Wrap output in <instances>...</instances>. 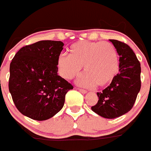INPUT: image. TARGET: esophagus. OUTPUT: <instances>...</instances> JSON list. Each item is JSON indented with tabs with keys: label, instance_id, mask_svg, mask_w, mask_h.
Returning a JSON list of instances; mask_svg holds the SVG:
<instances>
[{
	"label": "esophagus",
	"instance_id": "34e87169",
	"mask_svg": "<svg viewBox=\"0 0 151 151\" xmlns=\"http://www.w3.org/2000/svg\"><path fill=\"white\" fill-rule=\"evenodd\" d=\"M78 91H79L81 93H82V94H86V93H87V91L84 90V89H78Z\"/></svg>",
	"mask_w": 151,
	"mask_h": 151
}]
</instances>
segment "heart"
I'll return each mask as SVG.
<instances>
[{"mask_svg":"<svg viewBox=\"0 0 151 151\" xmlns=\"http://www.w3.org/2000/svg\"><path fill=\"white\" fill-rule=\"evenodd\" d=\"M118 52L111 43L102 41H78L69 48V55L62 54L57 58L61 76L72 79L85 73L79 80L85 86L102 87L110 84L119 71Z\"/></svg>","mask_w":151,"mask_h":151,"instance_id":"1","label":"heart"}]
</instances>
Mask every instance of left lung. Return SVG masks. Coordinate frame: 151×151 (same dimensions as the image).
Instances as JSON below:
<instances>
[{
	"instance_id": "obj_1",
	"label": "left lung",
	"mask_w": 151,
	"mask_h": 151,
	"mask_svg": "<svg viewBox=\"0 0 151 151\" xmlns=\"http://www.w3.org/2000/svg\"><path fill=\"white\" fill-rule=\"evenodd\" d=\"M119 56V73L107 88L97 92V104L92 111L104 118L115 119L132 108L141 89V64L132 48L126 44L110 39Z\"/></svg>"
}]
</instances>
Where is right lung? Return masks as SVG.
<instances>
[{
  "label": "right lung",
  "instance_id": "1",
  "mask_svg": "<svg viewBox=\"0 0 151 151\" xmlns=\"http://www.w3.org/2000/svg\"><path fill=\"white\" fill-rule=\"evenodd\" d=\"M64 44L40 41L20 49L10 66L9 91L18 110L35 120H47L63 108L73 85L58 76L57 58Z\"/></svg>",
  "mask_w": 151,
  "mask_h": 151
}]
</instances>
